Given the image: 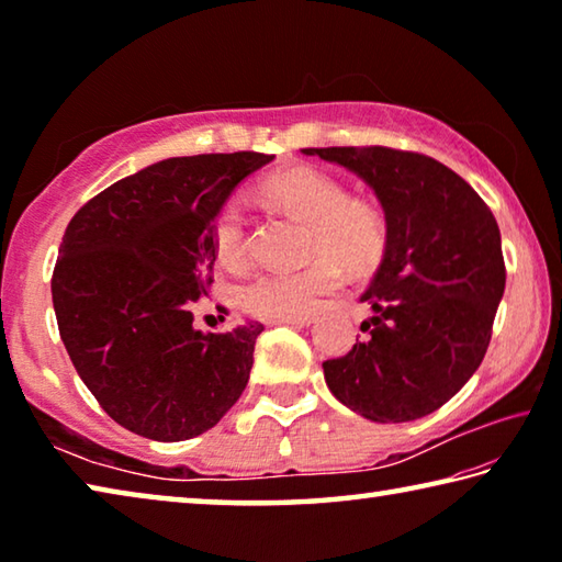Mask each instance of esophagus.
I'll return each instance as SVG.
<instances>
[{"label": "esophagus", "instance_id": "1", "mask_svg": "<svg viewBox=\"0 0 562 562\" xmlns=\"http://www.w3.org/2000/svg\"><path fill=\"white\" fill-rule=\"evenodd\" d=\"M312 322H315V317L307 315V317H294V319H284V322H280V325H290V327H310Z\"/></svg>", "mask_w": 562, "mask_h": 562}]
</instances>
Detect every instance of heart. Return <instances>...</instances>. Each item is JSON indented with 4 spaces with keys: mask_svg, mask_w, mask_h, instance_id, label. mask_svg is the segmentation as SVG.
Returning a JSON list of instances; mask_svg holds the SVG:
<instances>
[{
    "mask_svg": "<svg viewBox=\"0 0 562 562\" xmlns=\"http://www.w3.org/2000/svg\"><path fill=\"white\" fill-rule=\"evenodd\" d=\"M262 193L284 213L310 225L307 258L302 270H272L243 284L240 304L255 317L284 322L307 317L351 274L372 272L386 252L389 227L382 207L364 198H349L345 183L315 168H290L265 180ZM213 247L227 268H243L250 255L247 215L240 201H227L213 221Z\"/></svg>",
    "mask_w": 562,
    "mask_h": 562,
    "instance_id": "b5f03b06",
    "label": "heart"
}]
</instances>
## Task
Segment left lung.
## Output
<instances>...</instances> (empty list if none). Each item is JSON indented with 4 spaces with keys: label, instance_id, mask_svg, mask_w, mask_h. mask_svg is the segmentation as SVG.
I'll return each mask as SVG.
<instances>
[{
    "label": "left lung",
    "instance_id": "1",
    "mask_svg": "<svg viewBox=\"0 0 562 562\" xmlns=\"http://www.w3.org/2000/svg\"><path fill=\"white\" fill-rule=\"evenodd\" d=\"M374 190L389 227L384 260L361 302L374 315L325 382L369 422H414L441 408L486 357L506 290L501 231L481 195L429 156L384 146L302 148Z\"/></svg>",
    "mask_w": 562,
    "mask_h": 562
}]
</instances>
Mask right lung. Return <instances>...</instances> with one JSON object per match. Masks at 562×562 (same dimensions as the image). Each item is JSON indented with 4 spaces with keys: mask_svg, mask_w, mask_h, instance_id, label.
<instances>
[{
    "mask_svg": "<svg viewBox=\"0 0 562 562\" xmlns=\"http://www.w3.org/2000/svg\"><path fill=\"white\" fill-rule=\"evenodd\" d=\"M272 158H166L101 190L66 227L52 278L59 335L81 382L123 429L193 439L245 392L265 327L201 331L193 310L213 282L217 211Z\"/></svg>",
    "mask_w": 562,
    "mask_h": 562,
    "instance_id": "1",
    "label": "right lung"
}]
</instances>
